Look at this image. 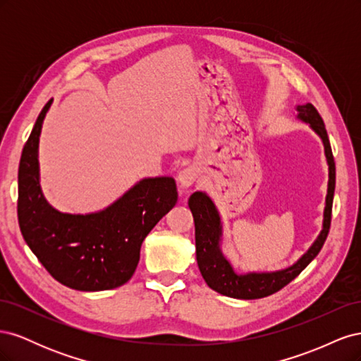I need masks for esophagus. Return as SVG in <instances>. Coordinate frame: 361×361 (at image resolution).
Returning <instances> with one entry per match:
<instances>
[{"label":"esophagus","mask_w":361,"mask_h":361,"mask_svg":"<svg viewBox=\"0 0 361 361\" xmlns=\"http://www.w3.org/2000/svg\"><path fill=\"white\" fill-rule=\"evenodd\" d=\"M199 169L195 167V166H188V167H185V169H182L180 171H179V174H178V180H179V183H180V187H183V188H188V187H191V185L197 180V178H199Z\"/></svg>","instance_id":"34e87169"}]
</instances>
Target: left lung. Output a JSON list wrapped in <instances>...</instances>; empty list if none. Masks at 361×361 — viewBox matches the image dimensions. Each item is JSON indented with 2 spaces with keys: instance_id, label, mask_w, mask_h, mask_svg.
<instances>
[{
  "instance_id": "obj_1",
  "label": "left lung",
  "mask_w": 361,
  "mask_h": 361,
  "mask_svg": "<svg viewBox=\"0 0 361 361\" xmlns=\"http://www.w3.org/2000/svg\"><path fill=\"white\" fill-rule=\"evenodd\" d=\"M297 111V117L302 120V122L309 123L310 128L322 140L326 162H329V190H326L322 231L319 236L316 238L313 245L307 250V253H304L292 267L276 272L236 274L231 262L224 257L220 247L223 226L220 214H218L214 202L209 199V195L202 191H195L188 200V206L192 212L195 226V256H197L199 269L204 281L207 283V286L216 290L218 293L226 295V297L239 300H256L276 293L281 288H285L288 283H290L318 256L326 236H329L336 188V164L329 134H326L322 117L312 104L298 105Z\"/></svg>"
}]
</instances>
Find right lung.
<instances>
[{
  "label": "right lung",
  "mask_w": 361,
  "mask_h": 361,
  "mask_svg": "<svg viewBox=\"0 0 361 361\" xmlns=\"http://www.w3.org/2000/svg\"><path fill=\"white\" fill-rule=\"evenodd\" d=\"M51 101L43 106L24 146L18 171V221L25 243L61 285L85 292L125 285L149 232L178 202L173 178L135 183L104 211L72 215L45 200L39 183V135Z\"/></svg>",
  "instance_id": "1"
}]
</instances>
